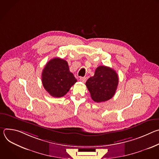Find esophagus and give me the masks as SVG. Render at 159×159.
<instances>
[{
  "label": "esophagus",
  "instance_id": "obj_1",
  "mask_svg": "<svg viewBox=\"0 0 159 159\" xmlns=\"http://www.w3.org/2000/svg\"><path fill=\"white\" fill-rule=\"evenodd\" d=\"M87 80V79L85 77H80V81H81L82 82H85Z\"/></svg>",
  "mask_w": 159,
  "mask_h": 159
}]
</instances>
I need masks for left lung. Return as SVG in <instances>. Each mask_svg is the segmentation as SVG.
<instances>
[{
  "label": "left lung",
  "mask_w": 159,
  "mask_h": 159,
  "mask_svg": "<svg viewBox=\"0 0 159 159\" xmlns=\"http://www.w3.org/2000/svg\"><path fill=\"white\" fill-rule=\"evenodd\" d=\"M118 82V76L115 70L106 66H99L94 75L87 80L85 85L93 100L101 102L114 96Z\"/></svg>",
  "instance_id": "1"
}]
</instances>
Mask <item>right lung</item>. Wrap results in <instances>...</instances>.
Wrapping results in <instances>:
<instances>
[{"mask_svg":"<svg viewBox=\"0 0 159 159\" xmlns=\"http://www.w3.org/2000/svg\"><path fill=\"white\" fill-rule=\"evenodd\" d=\"M41 79L44 89L55 98L65 96L77 81L70 72L67 61L60 58H53L46 64Z\"/></svg>","mask_w":159,"mask_h":159,"instance_id":"add662e5","label":"right lung"}]
</instances>
